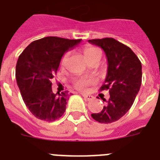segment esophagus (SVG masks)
<instances>
[{"label":"esophagus","instance_id":"esophagus-1","mask_svg":"<svg viewBox=\"0 0 160 160\" xmlns=\"http://www.w3.org/2000/svg\"><path fill=\"white\" fill-rule=\"evenodd\" d=\"M82 96L84 98H85V100H94V96H92V95H87V94H82Z\"/></svg>","mask_w":160,"mask_h":160}]
</instances>
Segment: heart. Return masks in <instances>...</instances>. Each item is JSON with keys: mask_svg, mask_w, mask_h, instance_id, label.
Returning <instances> with one entry per match:
<instances>
[{"mask_svg": "<svg viewBox=\"0 0 160 160\" xmlns=\"http://www.w3.org/2000/svg\"><path fill=\"white\" fill-rule=\"evenodd\" d=\"M83 52H84V55H85V58L88 61H90L95 58V56L97 55H101L100 51L98 50L97 48L95 47H93V46H86L83 50ZM68 56H69V54H65L64 55V57L62 59V61H61V64L62 65H65V61L67 60ZM95 82V80H78L75 82V87L78 90H85V88L87 87L88 85H90V84H93V83Z\"/></svg>", "mask_w": 160, "mask_h": 160, "instance_id": "1", "label": "heart"}]
</instances>
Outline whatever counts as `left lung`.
<instances>
[{
    "label": "left lung",
    "mask_w": 160,
    "mask_h": 160,
    "mask_svg": "<svg viewBox=\"0 0 160 160\" xmlns=\"http://www.w3.org/2000/svg\"><path fill=\"white\" fill-rule=\"evenodd\" d=\"M100 46L108 61L105 84L100 90H109V99L100 113L91 114L95 120L109 124L123 117L131 108L142 82V65L131 49L114 38L89 40Z\"/></svg>",
    "instance_id": "obj_1"
}]
</instances>
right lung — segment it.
I'll return each mask as SVG.
<instances>
[{"instance_id": "1", "label": "right lung", "mask_w": 160, "mask_h": 160, "mask_svg": "<svg viewBox=\"0 0 160 160\" xmlns=\"http://www.w3.org/2000/svg\"><path fill=\"white\" fill-rule=\"evenodd\" d=\"M80 41L48 36L31 42L19 56L16 82L26 107L37 119L55 121L65 113L71 94H54L51 80L63 55Z\"/></svg>"}]
</instances>
